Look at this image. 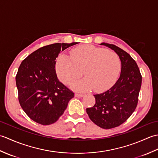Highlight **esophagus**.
Returning <instances> with one entry per match:
<instances>
[{
  "label": "esophagus",
  "instance_id": "1",
  "mask_svg": "<svg viewBox=\"0 0 158 158\" xmlns=\"http://www.w3.org/2000/svg\"><path fill=\"white\" fill-rule=\"evenodd\" d=\"M83 96H84V94H79V93L75 94V96L77 97H83Z\"/></svg>",
  "mask_w": 158,
  "mask_h": 158
}]
</instances>
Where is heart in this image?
Returning a JSON list of instances; mask_svg holds the SVG:
<instances>
[{
	"mask_svg": "<svg viewBox=\"0 0 158 158\" xmlns=\"http://www.w3.org/2000/svg\"><path fill=\"white\" fill-rule=\"evenodd\" d=\"M70 54L71 58L60 56L56 64L57 75L65 84L75 82L83 70L86 78L73 84V88L82 90L94 88L95 91H103L111 86L119 76L121 59L115 52L85 45L74 48Z\"/></svg>",
	"mask_w": 158,
	"mask_h": 158,
	"instance_id": "obj_1",
	"label": "heart"
}]
</instances>
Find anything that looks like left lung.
I'll use <instances>...</instances> for the list:
<instances>
[{
  "label": "left lung",
  "mask_w": 158,
  "mask_h": 158,
  "mask_svg": "<svg viewBox=\"0 0 158 158\" xmlns=\"http://www.w3.org/2000/svg\"><path fill=\"white\" fill-rule=\"evenodd\" d=\"M120 57L122 70L119 78L107 91L94 95L96 103L86 112L96 125L104 129L120 126L135 111L139 100L142 76L135 60L115 45L102 43Z\"/></svg>",
  "instance_id": "obj_1"
}]
</instances>
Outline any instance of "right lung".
<instances>
[{"instance_id": "obj_1", "label": "right lung", "mask_w": 158, "mask_h": 158, "mask_svg": "<svg viewBox=\"0 0 158 158\" xmlns=\"http://www.w3.org/2000/svg\"><path fill=\"white\" fill-rule=\"evenodd\" d=\"M77 43L42 47L20 64L15 77L19 102L34 122L41 125L55 123L74 97V93L57 77L56 60L60 52Z\"/></svg>"}]
</instances>
